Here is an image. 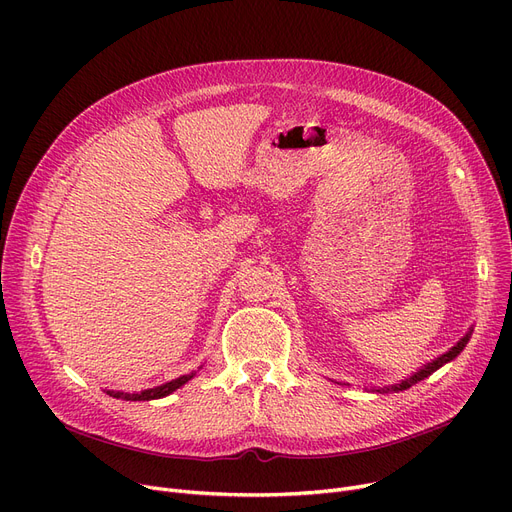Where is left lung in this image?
Listing matches in <instances>:
<instances>
[{"instance_id": "obj_1", "label": "left lung", "mask_w": 512, "mask_h": 512, "mask_svg": "<svg viewBox=\"0 0 512 512\" xmlns=\"http://www.w3.org/2000/svg\"><path fill=\"white\" fill-rule=\"evenodd\" d=\"M471 334H473V328H469V332L456 342L452 348H448V351L444 353V355H440V357H436L434 361H429V363H425L423 367H419L417 371H413L411 375H407L405 380H400L398 384H390V386H384V388H371V392H380V394H388V392H402V390H407V388H411V386H415L417 382H421V380H425V378H429V375H432L434 371H438L440 367H444L446 363H450L452 359H456L459 357L461 353H463V348L467 346V342H469V338H471ZM338 384V382H336Z\"/></svg>"}]
</instances>
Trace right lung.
Masks as SVG:
<instances>
[{"label":"right lung","mask_w":512,"mask_h":512,"mask_svg":"<svg viewBox=\"0 0 512 512\" xmlns=\"http://www.w3.org/2000/svg\"><path fill=\"white\" fill-rule=\"evenodd\" d=\"M195 375H197V371H191L186 375H180V378H176V380H170L166 384L155 386V388H147V390H141V392H120V390H105V392L114 396V398H122V400H155V398H164V396L176 392L180 386H184L186 382H191Z\"/></svg>","instance_id":"add662e5"}]
</instances>
